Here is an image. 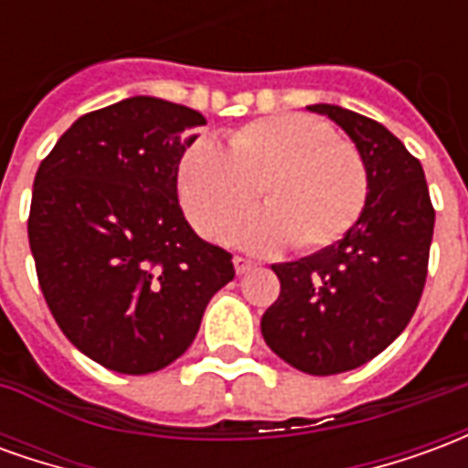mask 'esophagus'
<instances>
[{"mask_svg": "<svg viewBox=\"0 0 468 468\" xmlns=\"http://www.w3.org/2000/svg\"><path fill=\"white\" fill-rule=\"evenodd\" d=\"M233 263H235V273H238V275L248 273V271H253V268H255L253 261H250V258H243V255H235Z\"/></svg>", "mask_w": 468, "mask_h": 468, "instance_id": "34e87169", "label": "esophagus"}]
</instances>
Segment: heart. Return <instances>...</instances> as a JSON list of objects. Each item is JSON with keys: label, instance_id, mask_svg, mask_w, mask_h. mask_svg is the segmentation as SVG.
<instances>
[{"label": "heart", "instance_id": "b5f03b06", "mask_svg": "<svg viewBox=\"0 0 468 468\" xmlns=\"http://www.w3.org/2000/svg\"><path fill=\"white\" fill-rule=\"evenodd\" d=\"M268 210L233 233L248 250H321L358 223L368 200V170L351 143L335 140L321 117L285 112L228 134V150L200 137L180 157L177 197L207 240H223L253 210Z\"/></svg>", "mask_w": 468, "mask_h": 468}]
</instances>
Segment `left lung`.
I'll return each instance as SVG.
<instances>
[{
  "mask_svg": "<svg viewBox=\"0 0 468 468\" xmlns=\"http://www.w3.org/2000/svg\"><path fill=\"white\" fill-rule=\"evenodd\" d=\"M344 130L368 170L358 223L301 261L273 265L281 295L261 321L265 344L293 368L334 376L376 358L421 301L433 205L421 163L381 122L338 105H311Z\"/></svg>",
  "mask_w": 468,
  "mask_h": 468,
  "instance_id": "obj_1",
  "label": "left lung"
}]
</instances>
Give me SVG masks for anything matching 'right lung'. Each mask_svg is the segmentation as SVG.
Listing matches in <instances>:
<instances>
[{
	"label": "right lung",
	"mask_w": 468,
	"mask_h": 468,
	"mask_svg": "<svg viewBox=\"0 0 468 468\" xmlns=\"http://www.w3.org/2000/svg\"><path fill=\"white\" fill-rule=\"evenodd\" d=\"M197 110L127 97L87 112L35 175L29 248L69 344L110 371L143 376L180 358L205 305L235 278L177 203V165Z\"/></svg>",
	"instance_id": "right-lung-1"
}]
</instances>
